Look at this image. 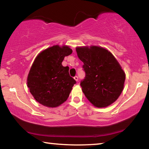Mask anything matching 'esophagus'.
<instances>
[{
    "label": "esophagus",
    "mask_w": 149,
    "mask_h": 149,
    "mask_svg": "<svg viewBox=\"0 0 149 149\" xmlns=\"http://www.w3.org/2000/svg\"><path fill=\"white\" fill-rule=\"evenodd\" d=\"M74 78V79L76 81H78V77L77 76H75Z\"/></svg>",
    "instance_id": "1"
}]
</instances>
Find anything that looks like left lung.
Masks as SVG:
<instances>
[{"label": "left lung", "instance_id": "1", "mask_svg": "<svg viewBox=\"0 0 149 149\" xmlns=\"http://www.w3.org/2000/svg\"><path fill=\"white\" fill-rule=\"evenodd\" d=\"M76 52L84 62L85 77L80 85L87 99L97 108L114 102L123 89L125 74L114 55L98 46L77 47Z\"/></svg>", "mask_w": 149, "mask_h": 149}]
</instances>
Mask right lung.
<instances>
[{"label":"right lung","mask_w":149,"mask_h":149,"mask_svg":"<svg viewBox=\"0 0 149 149\" xmlns=\"http://www.w3.org/2000/svg\"><path fill=\"white\" fill-rule=\"evenodd\" d=\"M72 53L68 46L54 45L42 50L35 58L27 76V84L34 99L42 105L55 108L68 98L76 83L63 66L65 56Z\"/></svg>","instance_id":"right-lung-1"}]
</instances>
